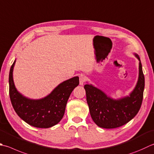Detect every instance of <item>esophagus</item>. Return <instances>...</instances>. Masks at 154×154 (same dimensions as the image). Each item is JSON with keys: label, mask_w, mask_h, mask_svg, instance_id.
I'll list each match as a JSON object with an SVG mask.
<instances>
[{"label": "esophagus", "mask_w": 154, "mask_h": 154, "mask_svg": "<svg viewBox=\"0 0 154 154\" xmlns=\"http://www.w3.org/2000/svg\"><path fill=\"white\" fill-rule=\"evenodd\" d=\"M85 80H86V77L85 76V75L83 74H81L79 75V84L80 85H83L84 83L85 82Z\"/></svg>", "instance_id": "obj_1"}]
</instances>
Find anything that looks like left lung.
<instances>
[{
    "mask_svg": "<svg viewBox=\"0 0 154 154\" xmlns=\"http://www.w3.org/2000/svg\"><path fill=\"white\" fill-rule=\"evenodd\" d=\"M139 78L136 86L129 97L114 100L101 90L91 85H85L87 102L89 112L96 124L105 129L117 128L128 123L137 115L143 97L145 78L140 57Z\"/></svg>",
    "mask_w": 154,
    "mask_h": 154,
    "instance_id": "obj_1",
    "label": "left lung"
}]
</instances>
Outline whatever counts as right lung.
Here are the masks:
<instances>
[{"label":"right lung","mask_w":154,"mask_h":154,"mask_svg":"<svg viewBox=\"0 0 154 154\" xmlns=\"http://www.w3.org/2000/svg\"><path fill=\"white\" fill-rule=\"evenodd\" d=\"M15 61L9 73V95L15 112L23 121L33 127L49 128L57 124L64 116L65 107L71 92L79 83L75 77L59 84L51 93L43 99H27L15 88L13 71Z\"/></svg>","instance_id":"add662e5"}]
</instances>
